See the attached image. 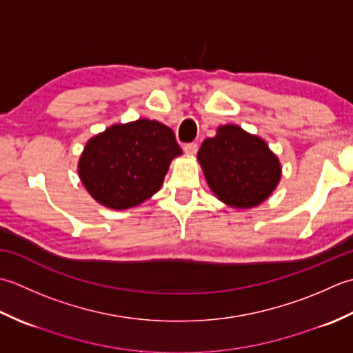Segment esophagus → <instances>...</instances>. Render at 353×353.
<instances>
[{
    "instance_id": "obj_1",
    "label": "esophagus",
    "mask_w": 353,
    "mask_h": 353,
    "mask_svg": "<svg viewBox=\"0 0 353 353\" xmlns=\"http://www.w3.org/2000/svg\"><path fill=\"white\" fill-rule=\"evenodd\" d=\"M184 152H185L187 155L193 157V155H195V154L198 152V145H196V143H189V145L184 146Z\"/></svg>"
}]
</instances>
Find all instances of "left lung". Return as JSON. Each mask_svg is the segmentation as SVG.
I'll use <instances>...</instances> for the list:
<instances>
[{
	"label": "left lung",
	"mask_w": 353,
	"mask_h": 353,
	"mask_svg": "<svg viewBox=\"0 0 353 353\" xmlns=\"http://www.w3.org/2000/svg\"><path fill=\"white\" fill-rule=\"evenodd\" d=\"M198 161L214 196L239 210L267 201L282 176L279 158L267 141L237 125H222L216 135L205 139Z\"/></svg>",
	"instance_id": "8db88e82"
}]
</instances>
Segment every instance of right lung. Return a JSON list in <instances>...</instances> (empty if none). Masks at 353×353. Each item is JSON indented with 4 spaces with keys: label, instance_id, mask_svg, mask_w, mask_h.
<instances>
[{
    "label": "right lung",
    "instance_id": "add662e5",
    "mask_svg": "<svg viewBox=\"0 0 353 353\" xmlns=\"http://www.w3.org/2000/svg\"><path fill=\"white\" fill-rule=\"evenodd\" d=\"M181 154L169 126L139 119L91 137L79 158L77 172L99 204L126 210L161 189L170 161Z\"/></svg>",
    "mask_w": 353,
    "mask_h": 353
}]
</instances>
